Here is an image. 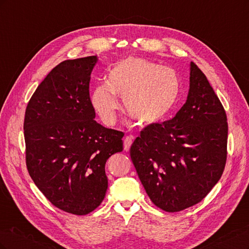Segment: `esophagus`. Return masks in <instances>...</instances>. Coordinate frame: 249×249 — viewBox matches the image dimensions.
<instances>
[{
    "mask_svg": "<svg viewBox=\"0 0 249 249\" xmlns=\"http://www.w3.org/2000/svg\"><path fill=\"white\" fill-rule=\"evenodd\" d=\"M132 143H133V137L132 136H126L124 139V148L125 152H127V150L130 149Z\"/></svg>",
    "mask_w": 249,
    "mask_h": 249,
    "instance_id": "obj_1",
    "label": "esophagus"
}]
</instances>
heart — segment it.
I'll return each mask as SVG.
<instances>
[{
    "instance_id": "1",
    "label": "heart",
    "mask_w": 249,
    "mask_h": 249,
    "mask_svg": "<svg viewBox=\"0 0 249 249\" xmlns=\"http://www.w3.org/2000/svg\"><path fill=\"white\" fill-rule=\"evenodd\" d=\"M180 94L176 71L142 58L130 57L109 70L106 84L93 88L90 101L104 124H114L118 102L123 99L129 114L142 124H154L175 109Z\"/></svg>"
}]
</instances>
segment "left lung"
Returning a JSON list of instances; mask_svg holds the SVG:
<instances>
[{
  "instance_id": "8db88e82",
  "label": "left lung",
  "mask_w": 249,
  "mask_h": 249,
  "mask_svg": "<svg viewBox=\"0 0 249 249\" xmlns=\"http://www.w3.org/2000/svg\"><path fill=\"white\" fill-rule=\"evenodd\" d=\"M189 87L176 116L144 127L130 149L150 200L171 213L205 198L227 162V114L205 73L193 62Z\"/></svg>"
}]
</instances>
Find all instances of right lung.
Returning <instances> with one entry per match:
<instances>
[{"mask_svg": "<svg viewBox=\"0 0 249 249\" xmlns=\"http://www.w3.org/2000/svg\"><path fill=\"white\" fill-rule=\"evenodd\" d=\"M96 56L65 60L37 87L26 109V164L35 185L64 212L86 215L104 200L107 160L124 133L97 124L89 96Z\"/></svg>", "mask_w": 249, "mask_h": 249, "instance_id": "add662e5", "label": "right lung"}]
</instances>
